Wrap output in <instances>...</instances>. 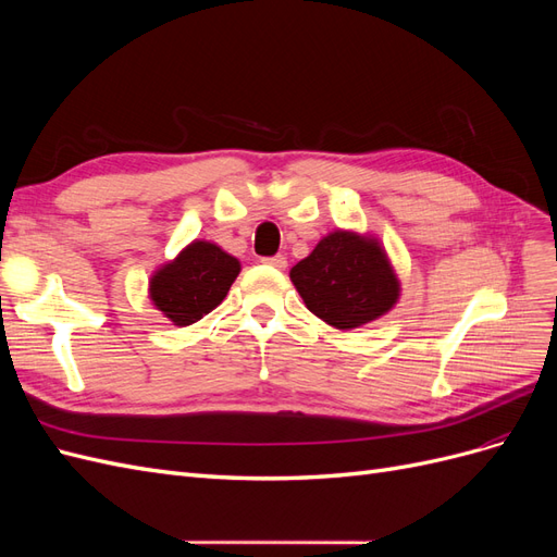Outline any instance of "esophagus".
Listing matches in <instances>:
<instances>
[{"label": "esophagus", "mask_w": 557, "mask_h": 557, "mask_svg": "<svg viewBox=\"0 0 557 557\" xmlns=\"http://www.w3.org/2000/svg\"><path fill=\"white\" fill-rule=\"evenodd\" d=\"M262 262H264V264H269V267H274V269H285V267H288V260H285L283 256H274V258H264Z\"/></svg>", "instance_id": "1"}]
</instances>
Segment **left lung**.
<instances>
[{
  "mask_svg": "<svg viewBox=\"0 0 557 557\" xmlns=\"http://www.w3.org/2000/svg\"><path fill=\"white\" fill-rule=\"evenodd\" d=\"M307 309L334 330H356L391 311L401 295L395 267L374 234L334 230L290 269Z\"/></svg>",
  "mask_w": 557,
  "mask_h": 557,
  "instance_id": "left-lung-1",
  "label": "left lung"
}]
</instances>
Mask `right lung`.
Returning <instances> with one entry per match:
<instances>
[{"instance_id":"add662e5","label":"right lung","mask_w":557,"mask_h":557,"mask_svg":"<svg viewBox=\"0 0 557 557\" xmlns=\"http://www.w3.org/2000/svg\"><path fill=\"white\" fill-rule=\"evenodd\" d=\"M239 272L242 262L221 246L195 239L156 269L148 281V297L176 327H188L221 305Z\"/></svg>"}]
</instances>
